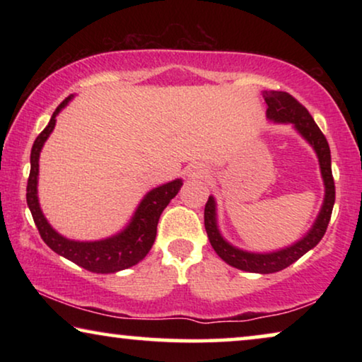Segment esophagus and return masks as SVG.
<instances>
[{"instance_id":"34e87169","label":"esophagus","mask_w":362,"mask_h":362,"mask_svg":"<svg viewBox=\"0 0 362 362\" xmlns=\"http://www.w3.org/2000/svg\"><path fill=\"white\" fill-rule=\"evenodd\" d=\"M201 173H202V170H199V168H191V170H189V175L191 176H199L201 175Z\"/></svg>"}]
</instances>
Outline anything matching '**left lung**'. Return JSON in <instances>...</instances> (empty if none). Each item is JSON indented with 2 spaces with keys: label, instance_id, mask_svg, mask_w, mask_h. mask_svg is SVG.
<instances>
[{
  "label": "left lung",
  "instance_id": "obj_1",
  "mask_svg": "<svg viewBox=\"0 0 362 362\" xmlns=\"http://www.w3.org/2000/svg\"><path fill=\"white\" fill-rule=\"evenodd\" d=\"M264 98L267 102V117H269L270 120L295 125L296 130L301 133V136L306 138V141L315 148L320 160L321 176H323L325 181L326 194L318 219H316L315 226L311 227L308 234H306L301 240L296 242V244L286 247V249H281L279 252H272V254H250V252L235 249V247H232L229 242L222 239L216 222L214 197H209V199H207L204 207V226L212 249H214L216 254L229 265L244 272H252V274H275V272H280L286 269V267H290L293 262L298 260L300 257H303L310 249H313V247L323 239L325 232L328 229L336 194L333 173H331L329 145L328 141H326L323 132L320 130L318 125H316L313 120V117L310 115V112L306 110L293 95H290L288 92L265 90Z\"/></svg>",
  "mask_w": 362,
  "mask_h": 362
}]
</instances>
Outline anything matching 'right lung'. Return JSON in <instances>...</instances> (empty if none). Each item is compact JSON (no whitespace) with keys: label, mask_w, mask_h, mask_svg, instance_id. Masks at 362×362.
Returning a JSON list of instances; mask_svg holds the SVG:
<instances>
[{"label":"right lung","mask_w":362,"mask_h":362,"mask_svg":"<svg viewBox=\"0 0 362 362\" xmlns=\"http://www.w3.org/2000/svg\"><path fill=\"white\" fill-rule=\"evenodd\" d=\"M71 97L61 102V105L52 113L47 127L39 133L31 150V171L28 180L26 201L31 209L34 224H36L41 239L56 252V254L66 257L74 264L93 274H113V272L125 270L143 260L150 252L153 242L156 237V226L160 221L161 212L170 204V201L181 189L182 181L176 180L166 182L160 187H155L143 197L138 209L133 216L130 226L118 235L108 237L105 240L97 242H77L69 240L66 237L59 235L56 230L49 226L44 217L37 201V175H39V153L42 150L44 141L51 135L56 125L57 113L67 105Z\"/></svg>","instance_id":"right-lung-1"}]
</instances>
